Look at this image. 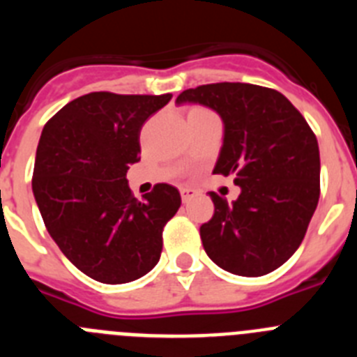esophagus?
I'll return each mask as SVG.
<instances>
[{
  "label": "esophagus",
  "instance_id": "esophagus-1",
  "mask_svg": "<svg viewBox=\"0 0 357 357\" xmlns=\"http://www.w3.org/2000/svg\"><path fill=\"white\" fill-rule=\"evenodd\" d=\"M198 195V191L197 189H193V188H181V197H182V202H189L191 200V198H195Z\"/></svg>",
  "mask_w": 357,
  "mask_h": 357
}]
</instances>
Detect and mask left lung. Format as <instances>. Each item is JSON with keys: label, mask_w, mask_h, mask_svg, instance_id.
Here are the masks:
<instances>
[{"label": "left lung", "mask_w": 357, "mask_h": 357, "mask_svg": "<svg viewBox=\"0 0 357 357\" xmlns=\"http://www.w3.org/2000/svg\"><path fill=\"white\" fill-rule=\"evenodd\" d=\"M176 105L198 103L223 121L213 173L234 175L232 204L211 191L214 216L200 227L207 255L225 272L261 277L295 254L320 198V150L304 116L279 91L241 82L200 85Z\"/></svg>", "instance_id": "8db88e82"}]
</instances>
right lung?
I'll use <instances>...</instances> for the list:
<instances>
[{
    "label": "right lung",
    "instance_id": "1",
    "mask_svg": "<svg viewBox=\"0 0 357 357\" xmlns=\"http://www.w3.org/2000/svg\"><path fill=\"white\" fill-rule=\"evenodd\" d=\"M169 100L172 94H84L40 134L31 191L44 225L62 254L98 282H130L160 259L162 229L181 207V193L157 184L137 200L127 172L141 159L143 123Z\"/></svg>",
    "mask_w": 357,
    "mask_h": 357
}]
</instances>
